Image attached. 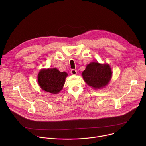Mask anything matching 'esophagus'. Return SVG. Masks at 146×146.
<instances>
[{"label":"esophagus","mask_w":146,"mask_h":146,"mask_svg":"<svg viewBox=\"0 0 146 146\" xmlns=\"http://www.w3.org/2000/svg\"><path fill=\"white\" fill-rule=\"evenodd\" d=\"M77 72L76 69H72L71 70V74H73V75H76L77 74Z\"/></svg>","instance_id":"1"}]
</instances>
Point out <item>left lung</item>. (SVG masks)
<instances>
[{
  "label": "left lung",
  "instance_id": "left-lung-1",
  "mask_svg": "<svg viewBox=\"0 0 146 146\" xmlns=\"http://www.w3.org/2000/svg\"><path fill=\"white\" fill-rule=\"evenodd\" d=\"M82 75L88 86L95 89H99L108 84L112 76V72L109 65L92 62L87 66Z\"/></svg>",
  "mask_w": 146,
  "mask_h": 146
}]
</instances>
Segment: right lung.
<instances>
[{
  "label": "right lung",
  "instance_id": "1",
  "mask_svg": "<svg viewBox=\"0 0 146 146\" xmlns=\"http://www.w3.org/2000/svg\"><path fill=\"white\" fill-rule=\"evenodd\" d=\"M67 76L66 72H60L56 68L41 70L38 74V84L45 91L58 94L63 88Z\"/></svg>",
  "mask_w": 146,
  "mask_h": 146
}]
</instances>
